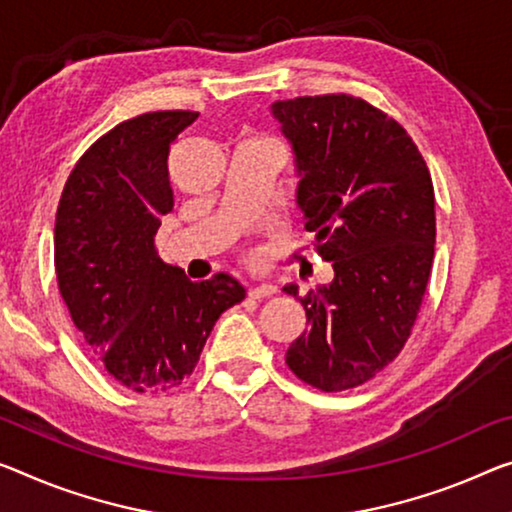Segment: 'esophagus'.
<instances>
[{
	"mask_svg": "<svg viewBox=\"0 0 512 512\" xmlns=\"http://www.w3.org/2000/svg\"><path fill=\"white\" fill-rule=\"evenodd\" d=\"M277 286L274 283H256V286L249 288V295L254 297V300H263V297H272L277 295Z\"/></svg>",
	"mask_w": 512,
	"mask_h": 512,
	"instance_id": "obj_1",
	"label": "esophagus"
}]
</instances>
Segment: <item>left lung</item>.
<instances>
[{"label":"left lung","instance_id":"left-lung-1","mask_svg":"<svg viewBox=\"0 0 512 512\" xmlns=\"http://www.w3.org/2000/svg\"><path fill=\"white\" fill-rule=\"evenodd\" d=\"M272 116L295 155L297 208L334 267L327 286L288 283L309 329L286 364L320 391L355 389L403 350L435 258V190L405 128L366 100H277Z\"/></svg>","mask_w":512,"mask_h":512}]
</instances>
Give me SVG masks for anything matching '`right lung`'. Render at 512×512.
<instances>
[{
    "instance_id": "1",
    "label": "right lung",
    "mask_w": 512,
    "mask_h": 512,
    "mask_svg": "<svg viewBox=\"0 0 512 512\" xmlns=\"http://www.w3.org/2000/svg\"><path fill=\"white\" fill-rule=\"evenodd\" d=\"M196 116L148 112L119 123L80 157L57 208L59 293L100 366L137 393L190 377L217 318L247 293L224 272L190 281L155 251L174 208L169 146Z\"/></svg>"
}]
</instances>
